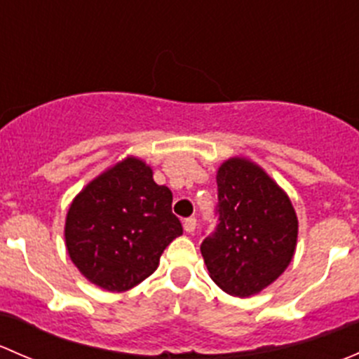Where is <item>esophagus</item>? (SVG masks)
Instances as JSON below:
<instances>
[{"mask_svg":"<svg viewBox=\"0 0 359 359\" xmlns=\"http://www.w3.org/2000/svg\"><path fill=\"white\" fill-rule=\"evenodd\" d=\"M184 229H186V233H194V229H196V219L189 217V219L184 220Z\"/></svg>","mask_w":359,"mask_h":359,"instance_id":"obj_1","label":"esophagus"}]
</instances>
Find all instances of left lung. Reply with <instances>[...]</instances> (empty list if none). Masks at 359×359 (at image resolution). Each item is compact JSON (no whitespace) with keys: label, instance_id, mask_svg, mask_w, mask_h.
Instances as JSON below:
<instances>
[{"label":"left lung","instance_id":"obj_1","mask_svg":"<svg viewBox=\"0 0 359 359\" xmlns=\"http://www.w3.org/2000/svg\"><path fill=\"white\" fill-rule=\"evenodd\" d=\"M217 226L200 247L206 269L229 295H255L290 264L299 229L295 210L248 159H227L217 172Z\"/></svg>","mask_w":359,"mask_h":359}]
</instances>
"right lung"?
Instances as JSON below:
<instances>
[{
    "mask_svg": "<svg viewBox=\"0 0 359 359\" xmlns=\"http://www.w3.org/2000/svg\"><path fill=\"white\" fill-rule=\"evenodd\" d=\"M172 191L153 170L126 158L88 184L72 201L66 245L79 273L109 292H125L156 271L163 250L182 234Z\"/></svg>",
    "mask_w": 359,
    "mask_h": 359,
    "instance_id": "right-lung-1",
    "label": "right lung"
}]
</instances>
